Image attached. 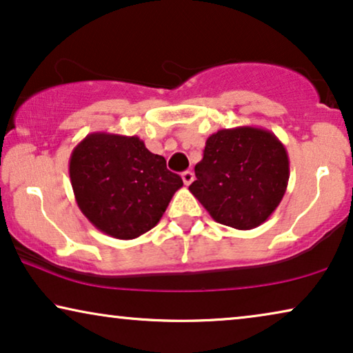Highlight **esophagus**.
<instances>
[{"label": "esophagus", "mask_w": 353, "mask_h": 353, "mask_svg": "<svg viewBox=\"0 0 353 353\" xmlns=\"http://www.w3.org/2000/svg\"><path fill=\"white\" fill-rule=\"evenodd\" d=\"M181 178H183V183H185L186 186H190L192 180H194V173H192L191 170H186V172L181 173Z\"/></svg>", "instance_id": "obj_1"}]
</instances>
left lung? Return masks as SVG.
Instances as JSON below:
<instances>
[{
  "mask_svg": "<svg viewBox=\"0 0 353 353\" xmlns=\"http://www.w3.org/2000/svg\"><path fill=\"white\" fill-rule=\"evenodd\" d=\"M190 191L212 219L252 230L276 210L289 181V157L274 133L255 127L223 128L205 141Z\"/></svg>",
  "mask_w": 353,
  "mask_h": 353,
  "instance_id": "obj_1",
  "label": "left lung"
}]
</instances>
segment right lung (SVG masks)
<instances>
[{
	"mask_svg": "<svg viewBox=\"0 0 353 353\" xmlns=\"http://www.w3.org/2000/svg\"><path fill=\"white\" fill-rule=\"evenodd\" d=\"M69 175L81 214L115 239H134L154 228L183 186L165 159L138 137L104 132L77 144Z\"/></svg>",
	"mask_w": 353,
	"mask_h": 353,
	"instance_id": "1",
	"label": "right lung"
}]
</instances>
